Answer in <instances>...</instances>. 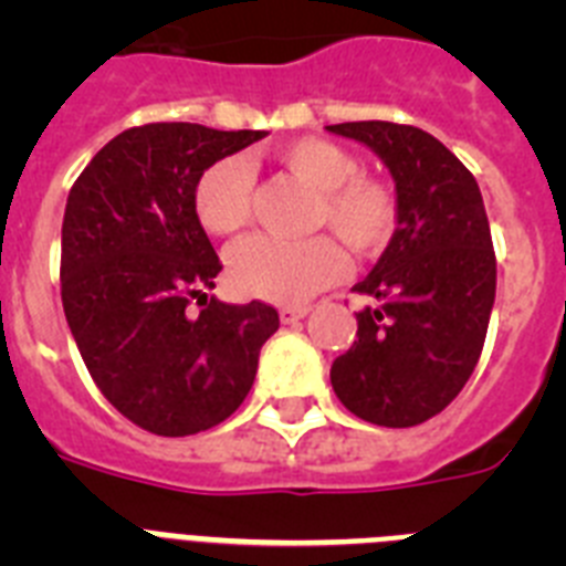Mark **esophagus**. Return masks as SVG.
Returning <instances> with one entry per match:
<instances>
[{
    "instance_id": "1",
    "label": "esophagus",
    "mask_w": 566,
    "mask_h": 566,
    "mask_svg": "<svg viewBox=\"0 0 566 566\" xmlns=\"http://www.w3.org/2000/svg\"><path fill=\"white\" fill-rule=\"evenodd\" d=\"M308 312H312L308 306H286L280 308V319H283V323H297V319L308 317Z\"/></svg>"
}]
</instances>
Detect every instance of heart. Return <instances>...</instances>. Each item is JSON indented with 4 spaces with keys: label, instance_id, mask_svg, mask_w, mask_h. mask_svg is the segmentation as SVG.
Returning <instances> with one entry per match:
<instances>
[{
    "label": "heart",
    "instance_id": "obj_1",
    "mask_svg": "<svg viewBox=\"0 0 566 566\" xmlns=\"http://www.w3.org/2000/svg\"><path fill=\"white\" fill-rule=\"evenodd\" d=\"M280 164L319 192L317 223H326L359 258L388 247L397 229V201L385 184L359 175V161L328 138H297L280 149ZM254 169L243 155H229L195 184V214L207 232L234 234L252 214ZM229 283L243 297L297 306L343 277L345 258L332 238L280 240L254 234L227 258Z\"/></svg>",
    "mask_w": 566,
    "mask_h": 566
}]
</instances>
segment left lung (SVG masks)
Segmentation results:
<instances>
[{
  "label": "left lung",
  "instance_id": "8db88e82",
  "mask_svg": "<svg viewBox=\"0 0 566 566\" xmlns=\"http://www.w3.org/2000/svg\"><path fill=\"white\" fill-rule=\"evenodd\" d=\"M328 133L365 144L388 167L397 229L354 292L357 339L332 365L339 402L371 424L411 428L453 402L482 354L496 300V254L476 178L431 133L345 122Z\"/></svg>",
  "mask_w": 566,
  "mask_h": 566
}]
</instances>
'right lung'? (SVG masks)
I'll list each match as a JSON object with an SVG mask.
<instances>
[{"label":"right lung","mask_w":566,"mask_h":566,"mask_svg":"<svg viewBox=\"0 0 566 566\" xmlns=\"http://www.w3.org/2000/svg\"><path fill=\"white\" fill-rule=\"evenodd\" d=\"M263 135L189 122L124 129L67 195L64 317L98 391L158 437L232 417L280 326L260 300L229 306L203 294L223 266L195 214L198 178Z\"/></svg>","instance_id":"add662e5"}]
</instances>
